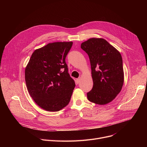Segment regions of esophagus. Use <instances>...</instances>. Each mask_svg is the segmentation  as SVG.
Returning <instances> with one entry per match:
<instances>
[{"mask_svg": "<svg viewBox=\"0 0 147 147\" xmlns=\"http://www.w3.org/2000/svg\"><path fill=\"white\" fill-rule=\"evenodd\" d=\"M76 81H77V84H78V83H80V81H81V78H77Z\"/></svg>", "mask_w": 147, "mask_h": 147, "instance_id": "1", "label": "esophagus"}]
</instances>
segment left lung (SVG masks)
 I'll list each match as a JSON object with an SVG mask.
<instances>
[{"instance_id":"left-lung-1","label":"left lung","mask_w":147,"mask_h":147,"mask_svg":"<svg viewBox=\"0 0 147 147\" xmlns=\"http://www.w3.org/2000/svg\"><path fill=\"white\" fill-rule=\"evenodd\" d=\"M88 55L93 88L87 93L88 100L103 105L120 93L124 83L123 60L120 52L103 38H92L81 44Z\"/></svg>"}]
</instances>
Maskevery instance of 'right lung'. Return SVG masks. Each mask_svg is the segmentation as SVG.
I'll return each mask as SVG.
<instances>
[{"mask_svg":"<svg viewBox=\"0 0 147 147\" xmlns=\"http://www.w3.org/2000/svg\"><path fill=\"white\" fill-rule=\"evenodd\" d=\"M73 42H56L35 49L25 69L28 91L38 105L57 112L69 104L75 87L66 63Z\"/></svg>","mask_w":147,"mask_h":147,"instance_id":"obj_1","label":"right lung"}]
</instances>
